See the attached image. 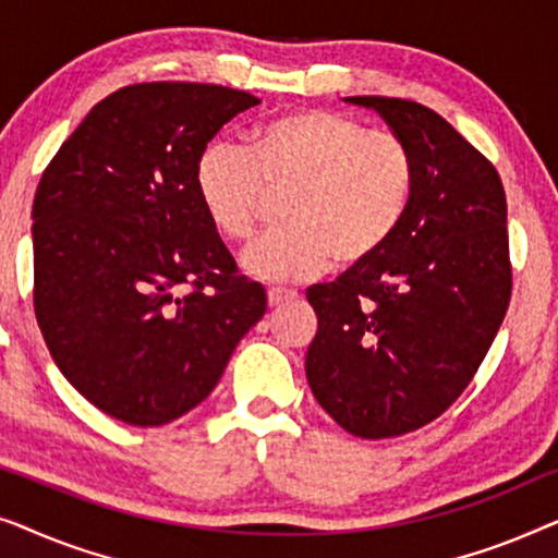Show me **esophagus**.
Here are the masks:
<instances>
[{
    "mask_svg": "<svg viewBox=\"0 0 558 558\" xmlns=\"http://www.w3.org/2000/svg\"><path fill=\"white\" fill-rule=\"evenodd\" d=\"M266 296H269L271 307H279V304L292 302L294 296H296V292H294V289H287V287H271L269 292H266Z\"/></svg>",
    "mask_w": 558,
    "mask_h": 558,
    "instance_id": "34e87169",
    "label": "esophagus"
}]
</instances>
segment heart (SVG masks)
Instances as JSON below:
<instances>
[{"mask_svg":"<svg viewBox=\"0 0 558 558\" xmlns=\"http://www.w3.org/2000/svg\"><path fill=\"white\" fill-rule=\"evenodd\" d=\"M416 180V157L401 136L325 106L264 121L248 149L213 142L195 165L197 201L226 241L254 239L271 197L287 195L289 226L241 258L248 277L271 284L315 279L332 264H368L407 220Z\"/></svg>","mask_w":558,"mask_h":558,"instance_id":"heart-1","label":"heart"}]
</instances>
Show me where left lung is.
I'll return each instance as SVG.
<instances>
[{
	"instance_id": "left-lung-1",
	"label": "left lung",
	"mask_w": 558,
	"mask_h": 558,
	"mask_svg": "<svg viewBox=\"0 0 558 558\" xmlns=\"http://www.w3.org/2000/svg\"><path fill=\"white\" fill-rule=\"evenodd\" d=\"M371 106L416 157V197L368 264L307 289L317 335L312 393L361 439L416 432L460 399L508 312L513 266L500 174L437 111L407 98Z\"/></svg>"
}]
</instances>
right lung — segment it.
<instances>
[{
	"mask_svg": "<svg viewBox=\"0 0 558 558\" xmlns=\"http://www.w3.org/2000/svg\"><path fill=\"white\" fill-rule=\"evenodd\" d=\"M248 90L155 81L98 101L33 203L35 317L60 373L134 426L174 422L266 312L195 193L201 151Z\"/></svg>",
	"mask_w": 558,
	"mask_h": 558,
	"instance_id": "right-lung-1",
	"label": "right lung"
}]
</instances>
